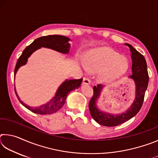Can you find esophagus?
Listing matches in <instances>:
<instances>
[{
	"mask_svg": "<svg viewBox=\"0 0 158 158\" xmlns=\"http://www.w3.org/2000/svg\"><path fill=\"white\" fill-rule=\"evenodd\" d=\"M90 84V81L89 79L88 78H84L83 79V84H85V85H89Z\"/></svg>",
	"mask_w": 158,
	"mask_h": 158,
	"instance_id": "obj_1",
	"label": "esophagus"
}]
</instances>
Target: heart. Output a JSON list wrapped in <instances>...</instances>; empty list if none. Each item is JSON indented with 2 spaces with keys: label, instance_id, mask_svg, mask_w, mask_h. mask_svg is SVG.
<instances>
[{
  "label": "heart",
  "instance_id": "heart-1",
  "mask_svg": "<svg viewBox=\"0 0 158 158\" xmlns=\"http://www.w3.org/2000/svg\"><path fill=\"white\" fill-rule=\"evenodd\" d=\"M129 66L126 56L120 55L110 47H100L90 50L85 58V68L89 72L101 71L104 80H114L123 74Z\"/></svg>",
  "mask_w": 158,
  "mask_h": 158
}]
</instances>
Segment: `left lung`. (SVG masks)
<instances>
[{"instance_id": "1", "label": "left lung", "mask_w": 158, "mask_h": 158, "mask_svg": "<svg viewBox=\"0 0 158 158\" xmlns=\"http://www.w3.org/2000/svg\"><path fill=\"white\" fill-rule=\"evenodd\" d=\"M125 44L129 47L131 52L132 75L129 76V78L132 79L135 84V99L132 105L123 113L116 115L106 113L100 110L96 105V102L100 97L103 85L98 84L97 86L93 87V95L89 102L90 113L93 118L98 123L104 126H117L135 116L142 106L145 92L148 87L149 77L145 58L132 45L129 44Z\"/></svg>"}]
</instances>
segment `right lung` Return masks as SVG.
<instances>
[{"mask_svg":"<svg viewBox=\"0 0 158 158\" xmlns=\"http://www.w3.org/2000/svg\"><path fill=\"white\" fill-rule=\"evenodd\" d=\"M70 39L63 35H47L39 37L32 42L23 50L22 54L20 56L16 64L15 69V77L17 70L21 66L24 65L27 63L28 58L34 52L41 47L49 48L56 52L63 53H68L70 49V44L69 41ZM83 79H67L61 84L57 90L54 97L47 103L37 107H31L26 105L21 101L15 89L16 95L19 100L20 102L27 108L28 110L37 114H51L56 112L58 110L62 107L65 103L67 96L72 90H75L81 85Z\"/></svg>","mask_w":158,"mask_h":158,"instance_id":"add662e5","label":"right lung"}]
</instances>
